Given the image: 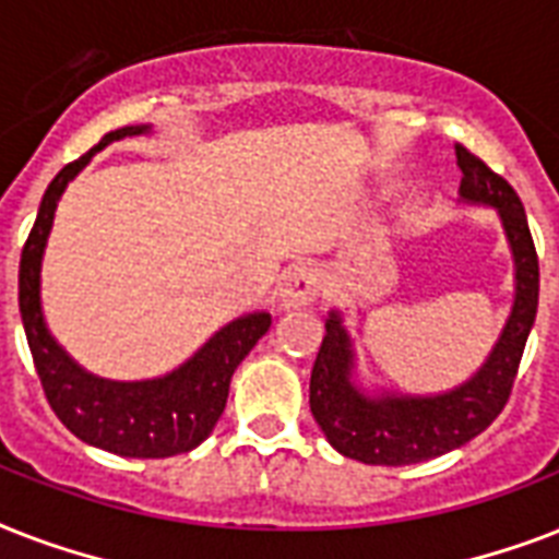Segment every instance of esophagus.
I'll list each match as a JSON object with an SVG mask.
<instances>
[{"label": "esophagus", "mask_w": 559, "mask_h": 559, "mask_svg": "<svg viewBox=\"0 0 559 559\" xmlns=\"http://www.w3.org/2000/svg\"><path fill=\"white\" fill-rule=\"evenodd\" d=\"M319 289H322V281H319V272L313 266H307V263H296V266H289L284 272V278L278 284V301L281 307H307L310 301H316L319 296Z\"/></svg>", "instance_id": "1"}]
</instances>
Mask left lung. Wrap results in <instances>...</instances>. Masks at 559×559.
<instances>
[{
    "mask_svg": "<svg viewBox=\"0 0 559 559\" xmlns=\"http://www.w3.org/2000/svg\"><path fill=\"white\" fill-rule=\"evenodd\" d=\"M461 168V197L469 202L496 205L516 258V301L504 324L499 345L487 366L461 389L441 397H382L368 400L350 385V348L340 316L324 322L322 348L310 373V412L322 426L333 450L345 459L382 467H403L438 459L478 432H485L502 415L511 400L520 371L522 350L539 301V258L531 237L528 217L511 182L487 168L476 153L455 144Z\"/></svg>",
    "mask_w": 559,
    "mask_h": 559,
    "instance_id": "obj_1",
    "label": "left lung"
}]
</instances>
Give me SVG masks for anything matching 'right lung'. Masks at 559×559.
I'll use <instances>...</instances> for the list:
<instances>
[{
    "mask_svg": "<svg viewBox=\"0 0 559 559\" xmlns=\"http://www.w3.org/2000/svg\"><path fill=\"white\" fill-rule=\"evenodd\" d=\"M144 130L147 127L112 130L100 139L95 151L124 135L144 133ZM95 151L69 162L51 179L46 197L39 202L34 228L22 246L20 313L25 324V340H28L48 406L69 432L92 447L127 455V459H168V455L193 450L197 443L209 438L226 408L231 373L240 366V359L254 348V342L270 331L272 319L270 313H252L226 324L202 345L200 354H193V359H188L179 371L162 380L109 382L74 366L72 359L57 348L43 324L39 258H43V246H46L60 193L69 186V179L92 159Z\"/></svg>",
    "mask_w": 559,
    "mask_h": 559,
    "instance_id": "right-lung-1",
    "label": "right lung"
}]
</instances>
